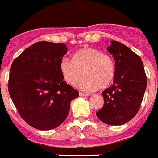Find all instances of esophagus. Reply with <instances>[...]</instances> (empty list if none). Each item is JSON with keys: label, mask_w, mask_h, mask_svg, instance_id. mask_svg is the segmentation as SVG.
I'll return each instance as SVG.
<instances>
[{"label": "esophagus", "mask_w": 158, "mask_h": 158, "mask_svg": "<svg viewBox=\"0 0 158 158\" xmlns=\"http://www.w3.org/2000/svg\"><path fill=\"white\" fill-rule=\"evenodd\" d=\"M79 95H80L81 97H84V96H89L88 94L82 93V92H80V93H79Z\"/></svg>", "instance_id": "1"}]
</instances>
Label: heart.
<instances>
[{
	"mask_svg": "<svg viewBox=\"0 0 158 158\" xmlns=\"http://www.w3.org/2000/svg\"><path fill=\"white\" fill-rule=\"evenodd\" d=\"M60 71L64 80L74 85L81 78L78 87L82 90H94L98 87L107 88L114 80V61L110 55L100 50L85 47L73 55V60L63 58L60 62Z\"/></svg>",
	"mask_w": 158,
	"mask_h": 158,
	"instance_id": "obj_1",
	"label": "heart"
}]
</instances>
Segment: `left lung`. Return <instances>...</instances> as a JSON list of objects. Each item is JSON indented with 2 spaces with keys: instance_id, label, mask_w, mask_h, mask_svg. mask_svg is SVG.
<instances>
[{
  "instance_id": "left-lung-1",
  "label": "left lung",
  "mask_w": 158,
  "mask_h": 158,
  "mask_svg": "<svg viewBox=\"0 0 158 158\" xmlns=\"http://www.w3.org/2000/svg\"><path fill=\"white\" fill-rule=\"evenodd\" d=\"M107 51L115 61V74L111 86L102 93L103 107L98 118L109 125L127 123L140 109L147 86L144 64L139 56L124 44L111 41Z\"/></svg>"
}]
</instances>
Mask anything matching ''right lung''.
<instances>
[{"label":"right lung","mask_w":158,"mask_h":158,"mask_svg":"<svg viewBox=\"0 0 158 158\" xmlns=\"http://www.w3.org/2000/svg\"><path fill=\"white\" fill-rule=\"evenodd\" d=\"M64 44L38 42L14 60L9 93L21 117L31 127L51 130L67 118L78 91L64 81L60 62L67 54Z\"/></svg>","instance_id":"1"}]
</instances>
